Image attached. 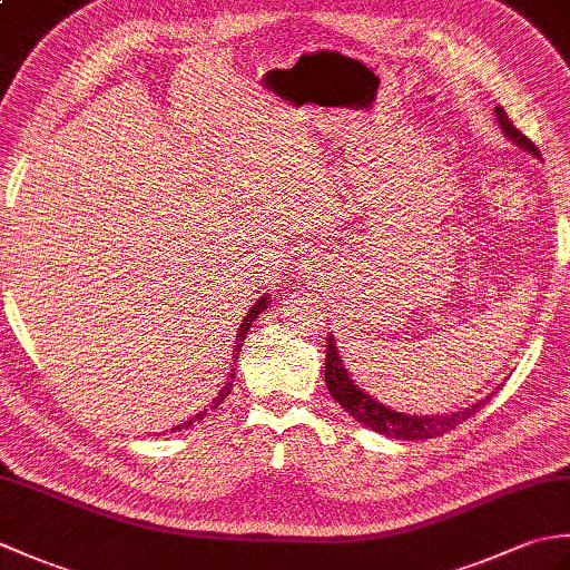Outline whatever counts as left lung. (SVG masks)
<instances>
[{
    "label": "left lung",
    "mask_w": 570,
    "mask_h": 570,
    "mask_svg": "<svg viewBox=\"0 0 570 570\" xmlns=\"http://www.w3.org/2000/svg\"><path fill=\"white\" fill-rule=\"evenodd\" d=\"M494 112H498V122L502 131L517 144V147H522L534 156H541L537 144L527 139L522 131L512 125V119L507 117V112L500 105L494 107ZM325 343H328L325 345V386H328L331 396L347 411L350 416H353L357 423H362V426H367L382 435H390V439H404V441L435 439V435H443L445 431L455 429L460 421L470 419L492 399V396H485L482 402L445 416H411V414H404V411H396L382 404V396H372L367 390H360V386L350 380L341 357H337L333 335L325 337Z\"/></svg>",
    "instance_id": "left-lung-1"
}]
</instances>
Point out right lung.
Here are the masks:
<instances>
[{
	"label": "right lung",
	"mask_w": 570,
	"mask_h": 570,
	"mask_svg": "<svg viewBox=\"0 0 570 570\" xmlns=\"http://www.w3.org/2000/svg\"><path fill=\"white\" fill-rule=\"evenodd\" d=\"M266 306H269V296H262L259 301H257V304H254L249 311H247V316L245 318H242V323H239V328H237V335H235V350H233V357L237 360V355H239V350H242V343H245V337H247V333H249V325H252V321L254 318H257L259 316V313L266 308ZM233 380H235V365L233 367H229V372H227V380L220 384V390H217V394L210 399V404L208 406H205V409H200L198 411V414L196 416H190L188 421H184V423H178V426L176 429H171V431H184V429H190L193 426V423H198V421H203L205 416H208V411H213V409H217V406H220L223 402H225V399H227V394L229 392H233Z\"/></svg>",
	"instance_id": "add662e5"
}]
</instances>
